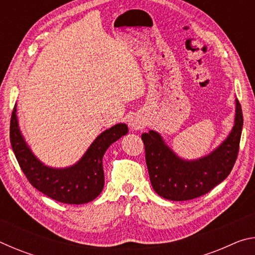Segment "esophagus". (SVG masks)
<instances>
[{"label": "esophagus", "mask_w": 255, "mask_h": 255, "mask_svg": "<svg viewBox=\"0 0 255 255\" xmlns=\"http://www.w3.org/2000/svg\"><path fill=\"white\" fill-rule=\"evenodd\" d=\"M143 125H144V122L138 117H132L130 120H129V126H130L131 129H140L143 128Z\"/></svg>", "instance_id": "1"}]
</instances>
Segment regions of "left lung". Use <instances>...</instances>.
Wrapping results in <instances>:
<instances>
[{
    "label": "left lung",
    "mask_w": 255,
    "mask_h": 255,
    "mask_svg": "<svg viewBox=\"0 0 255 255\" xmlns=\"http://www.w3.org/2000/svg\"><path fill=\"white\" fill-rule=\"evenodd\" d=\"M235 122L230 135L210 154L198 159L179 157L155 130L141 135L145 158L154 191L167 200H191L206 195L225 180L234 166L240 148L243 114L235 100Z\"/></svg>",
    "instance_id": "1"
}]
</instances>
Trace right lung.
Listing matches in <instances>:
<instances>
[{
  "label": "right lung",
  "instance_id": "right-lung-1",
  "mask_svg": "<svg viewBox=\"0 0 255 255\" xmlns=\"http://www.w3.org/2000/svg\"><path fill=\"white\" fill-rule=\"evenodd\" d=\"M128 132L126 124H117L101 132L79 162L56 169L39 161L20 131L16 105L10 122V140L21 170L34 188L58 202L82 205L96 199L105 185L102 158L108 147Z\"/></svg>",
  "mask_w": 255,
  "mask_h": 255
}]
</instances>
